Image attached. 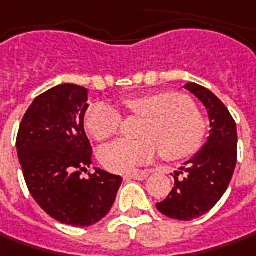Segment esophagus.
Here are the masks:
<instances>
[{
	"label": "esophagus",
	"mask_w": 256,
	"mask_h": 256,
	"mask_svg": "<svg viewBox=\"0 0 256 256\" xmlns=\"http://www.w3.org/2000/svg\"><path fill=\"white\" fill-rule=\"evenodd\" d=\"M147 172H134V174H126L124 176V178L126 180H138V181H143L147 178Z\"/></svg>",
	"instance_id": "obj_1"
}]
</instances>
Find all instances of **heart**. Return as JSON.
Listing matches in <instances>:
<instances>
[{"label": "heart", "mask_w": 256, "mask_h": 256, "mask_svg": "<svg viewBox=\"0 0 256 256\" xmlns=\"http://www.w3.org/2000/svg\"><path fill=\"white\" fill-rule=\"evenodd\" d=\"M123 109L146 118L138 140H118L100 150V163L113 172H132L150 163L164 150L170 160L196 153L207 133V123L198 108L184 94L172 90L123 98ZM123 118L108 103H94L84 116L86 132L98 142H106L120 132Z\"/></svg>", "instance_id": "obj_1"}]
</instances>
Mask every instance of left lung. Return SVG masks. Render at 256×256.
<instances>
[{
	"label": "left lung",
	"instance_id": "obj_1",
	"mask_svg": "<svg viewBox=\"0 0 256 256\" xmlns=\"http://www.w3.org/2000/svg\"><path fill=\"white\" fill-rule=\"evenodd\" d=\"M184 88L206 106L211 130L201 152L181 167L178 172L184 178L174 177V188L156 207L168 218L191 221L208 212L228 188L236 164L238 136L235 120L214 93L197 84Z\"/></svg>",
	"mask_w": 256,
	"mask_h": 256
}]
</instances>
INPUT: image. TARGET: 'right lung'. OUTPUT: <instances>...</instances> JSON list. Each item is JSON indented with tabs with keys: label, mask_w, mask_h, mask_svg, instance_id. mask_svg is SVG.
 I'll use <instances>...</instances> for the list:
<instances>
[{
	"label": "right lung",
	"mask_w": 256,
	"mask_h": 256,
	"mask_svg": "<svg viewBox=\"0 0 256 256\" xmlns=\"http://www.w3.org/2000/svg\"><path fill=\"white\" fill-rule=\"evenodd\" d=\"M88 89L64 84L32 102L16 136L24 178L49 216L72 226H89L108 216L122 177L98 168L88 178L92 147L84 133Z\"/></svg>",
	"instance_id": "add662e5"
}]
</instances>
